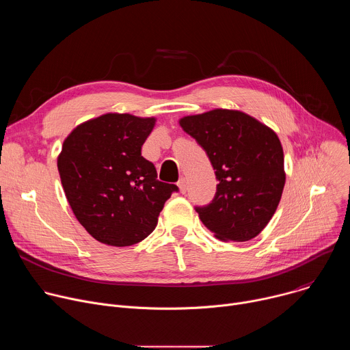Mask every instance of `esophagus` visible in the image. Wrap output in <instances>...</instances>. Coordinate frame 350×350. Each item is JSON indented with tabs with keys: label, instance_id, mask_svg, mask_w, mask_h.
I'll return each mask as SVG.
<instances>
[{
	"label": "esophagus",
	"instance_id": "esophagus-1",
	"mask_svg": "<svg viewBox=\"0 0 350 350\" xmlns=\"http://www.w3.org/2000/svg\"><path fill=\"white\" fill-rule=\"evenodd\" d=\"M177 185H178V188H180V192H181V193H185V192H187V180H185L184 177H181V178L178 180Z\"/></svg>",
	"mask_w": 350,
	"mask_h": 350
}]
</instances>
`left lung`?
<instances>
[{"label":"left lung","mask_w":350,"mask_h":350,"mask_svg":"<svg viewBox=\"0 0 350 350\" xmlns=\"http://www.w3.org/2000/svg\"><path fill=\"white\" fill-rule=\"evenodd\" d=\"M180 126L204 148L219 181L211 204L195 206L199 219L221 241L259 235L285 184L277 134L252 116L228 109L185 116Z\"/></svg>","instance_id":"obj_1"}]
</instances>
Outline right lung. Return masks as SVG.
Segmentation results:
<instances>
[{
  "label": "right lung",
  "mask_w": 350,
  "mask_h": 350,
  "mask_svg": "<svg viewBox=\"0 0 350 350\" xmlns=\"http://www.w3.org/2000/svg\"><path fill=\"white\" fill-rule=\"evenodd\" d=\"M154 118L107 113L77 126L65 139L58 170L80 224L99 242L130 246L151 234L176 184L158 180L141 146Z\"/></svg>",
  "instance_id": "1"
}]
</instances>
